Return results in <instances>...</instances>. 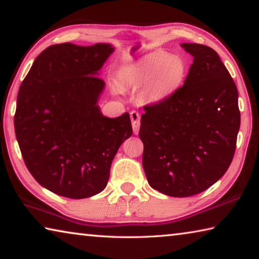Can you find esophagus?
I'll return each mask as SVG.
<instances>
[{
  "label": "esophagus",
  "mask_w": 259,
  "mask_h": 259,
  "mask_svg": "<svg viewBox=\"0 0 259 259\" xmlns=\"http://www.w3.org/2000/svg\"><path fill=\"white\" fill-rule=\"evenodd\" d=\"M130 119L131 124H133V130L135 135H138L139 133V125H140V115L137 111L130 112Z\"/></svg>",
  "instance_id": "1"
}]
</instances>
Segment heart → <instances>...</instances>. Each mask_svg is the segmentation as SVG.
Listing matches in <instances>:
<instances>
[{"label": "heart", "mask_w": 259, "mask_h": 259, "mask_svg": "<svg viewBox=\"0 0 259 259\" xmlns=\"http://www.w3.org/2000/svg\"><path fill=\"white\" fill-rule=\"evenodd\" d=\"M188 65L181 56L165 51H153L121 71V81L128 87H145V94L152 102L170 97L185 82Z\"/></svg>", "instance_id": "b5f03b06"}]
</instances>
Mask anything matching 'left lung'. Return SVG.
Wrapping results in <instances>:
<instances>
[{
    "instance_id": "obj_1",
    "label": "left lung",
    "mask_w": 259,
    "mask_h": 259,
    "mask_svg": "<svg viewBox=\"0 0 259 259\" xmlns=\"http://www.w3.org/2000/svg\"><path fill=\"white\" fill-rule=\"evenodd\" d=\"M181 46L194 58L184 85L144 107L139 130L148 184L175 198L199 194L224 176L240 129L238 89L217 52Z\"/></svg>"
}]
</instances>
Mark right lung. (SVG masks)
I'll return each instance as SVG.
<instances>
[{"instance_id": "obj_1", "label": "right lung", "mask_w": 259, "mask_h": 259, "mask_svg": "<svg viewBox=\"0 0 259 259\" xmlns=\"http://www.w3.org/2000/svg\"><path fill=\"white\" fill-rule=\"evenodd\" d=\"M108 43H61L36 57L20 84L15 131L25 164L40 185L69 199L98 194L112 161L133 135L129 113L104 116L98 106L100 68Z\"/></svg>"}]
</instances>
